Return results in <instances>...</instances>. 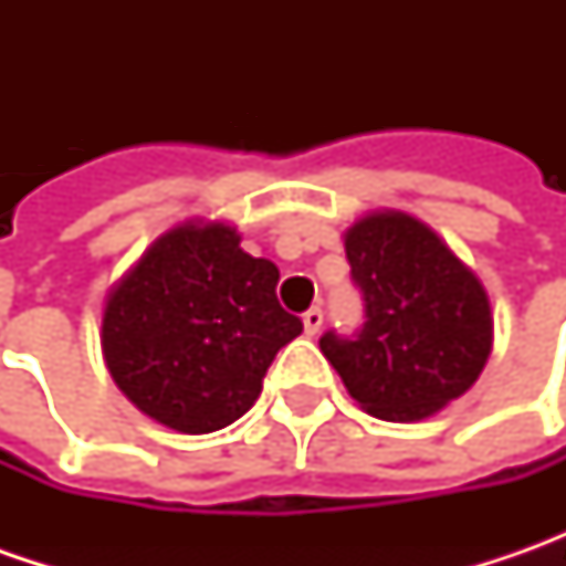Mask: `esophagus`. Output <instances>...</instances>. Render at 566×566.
Masks as SVG:
<instances>
[{"mask_svg":"<svg viewBox=\"0 0 566 566\" xmlns=\"http://www.w3.org/2000/svg\"><path fill=\"white\" fill-rule=\"evenodd\" d=\"M302 324H305V334L315 337L317 331H321V324H324V312H321V308H308V312L302 315Z\"/></svg>","mask_w":566,"mask_h":566,"instance_id":"obj_1","label":"esophagus"}]
</instances>
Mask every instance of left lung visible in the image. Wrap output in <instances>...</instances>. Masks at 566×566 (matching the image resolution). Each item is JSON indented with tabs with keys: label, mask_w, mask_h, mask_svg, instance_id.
<instances>
[{
	"label": "left lung",
	"mask_w": 566,
	"mask_h": 566,
	"mask_svg": "<svg viewBox=\"0 0 566 566\" xmlns=\"http://www.w3.org/2000/svg\"><path fill=\"white\" fill-rule=\"evenodd\" d=\"M365 302L359 334L327 331L321 353L349 397L384 422H419L463 397L491 356L485 286L434 229L375 210L343 235Z\"/></svg>",
	"instance_id": "1"
}]
</instances>
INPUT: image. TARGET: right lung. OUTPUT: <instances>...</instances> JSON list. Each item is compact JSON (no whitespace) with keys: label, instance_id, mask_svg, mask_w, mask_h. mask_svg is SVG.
Returning <instances> with one entry per match:
<instances>
[{"label":"right lung","instance_id":"add662e5","mask_svg":"<svg viewBox=\"0 0 566 566\" xmlns=\"http://www.w3.org/2000/svg\"><path fill=\"white\" fill-rule=\"evenodd\" d=\"M227 223L164 232L106 295L99 346L119 390L182 434L245 416L273 356L302 334L276 302L280 271Z\"/></svg>","mask_w":566,"mask_h":566}]
</instances>
